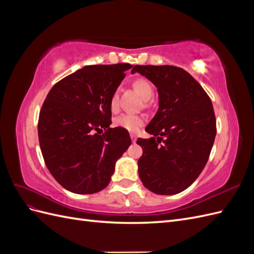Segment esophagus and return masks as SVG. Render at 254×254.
Segmentation results:
<instances>
[{
	"label": "esophagus",
	"mask_w": 254,
	"mask_h": 254,
	"mask_svg": "<svg viewBox=\"0 0 254 254\" xmlns=\"http://www.w3.org/2000/svg\"><path fill=\"white\" fill-rule=\"evenodd\" d=\"M130 137H131L132 143H134L136 141V135L135 134H130Z\"/></svg>",
	"instance_id": "obj_1"
}]
</instances>
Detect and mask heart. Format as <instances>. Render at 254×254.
I'll return each instance as SVG.
<instances>
[{
    "label": "heart",
    "instance_id": "1",
    "mask_svg": "<svg viewBox=\"0 0 254 254\" xmlns=\"http://www.w3.org/2000/svg\"><path fill=\"white\" fill-rule=\"evenodd\" d=\"M133 88L139 93V95L144 99L147 101L153 93V89L150 82L144 78H136L133 81ZM119 108V94L118 92H114L110 98V109L115 111ZM114 126L121 127L123 129L127 130L130 132H135L136 130L144 124V119L141 115L136 114H121L118 118H115L113 121Z\"/></svg>",
    "mask_w": 254,
    "mask_h": 254
}]
</instances>
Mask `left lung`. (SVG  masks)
<instances>
[{"mask_svg": "<svg viewBox=\"0 0 254 254\" xmlns=\"http://www.w3.org/2000/svg\"><path fill=\"white\" fill-rule=\"evenodd\" d=\"M157 87L159 109L146 127L150 139H137V161L146 189L175 195L188 189L204 168L216 135L211 99L199 82L174 65H134Z\"/></svg>", "mask_w": 254, "mask_h": 254, "instance_id": "1", "label": "left lung"}]
</instances>
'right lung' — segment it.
I'll return each instance as SVG.
<instances>
[{
  "mask_svg": "<svg viewBox=\"0 0 254 254\" xmlns=\"http://www.w3.org/2000/svg\"><path fill=\"white\" fill-rule=\"evenodd\" d=\"M131 67L83 66L58 81L45 98L38 122L41 152L52 176L72 193L104 190L131 144L127 130L110 128L111 95Z\"/></svg>",
  "mask_w": 254,
  "mask_h": 254,
  "instance_id": "obj_1",
  "label": "right lung"
}]
</instances>
